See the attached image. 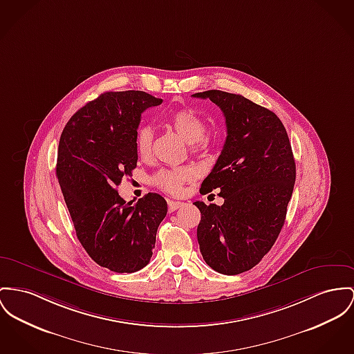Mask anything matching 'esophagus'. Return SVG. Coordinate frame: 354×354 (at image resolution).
Wrapping results in <instances>:
<instances>
[{"label": "esophagus", "instance_id": "34e87169", "mask_svg": "<svg viewBox=\"0 0 354 354\" xmlns=\"http://www.w3.org/2000/svg\"><path fill=\"white\" fill-rule=\"evenodd\" d=\"M167 205H169V212H174V211H177L178 208H181V207L184 205V203L169 200V201H167Z\"/></svg>", "mask_w": 354, "mask_h": 354}]
</instances>
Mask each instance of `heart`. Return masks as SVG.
Returning <instances> with one entry per match:
<instances>
[{
	"label": "heart",
	"instance_id": "obj_1",
	"mask_svg": "<svg viewBox=\"0 0 354 354\" xmlns=\"http://www.w3.org/2000/svg\"><path fill=\"white\" fill-rule=\"evenodd\" d=\"M171 127L192 145L193 150L207 147L208 142L204 138L207 134V123L194 111L181 109L169 115ZM154 140V129L150 124H142L136 133V149L141 158H149ZM193 177V171L188 167L162 169L154 176V184L170 194H180L183 185Z\"/></svg>",
	"mask_w": 354,
	"mask_h": 354
}]
</instances>
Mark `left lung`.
<instances>
[{
  "instance_id": "1",
  "label": "left lung",
  "mask_w": 354,
  "mask_h": 354,
  "mask_svg": "<svg viewBox=\"0 0 354 354\" xmlns=\"http://www.w3.org/2000/svg\"><path fill=\"white\" fill-rule=\"evenodd\" d=\"M225 117L227 140L200 193L218 189L223 205L193 203L201 212L200 252L214 271L236 275L255 267L281 234L295 184V161L281 119L243 95L209 90Z\"/></svg>"
}]
</instances>
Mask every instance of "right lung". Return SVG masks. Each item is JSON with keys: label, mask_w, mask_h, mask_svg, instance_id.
<instances>
[{"label": "right lung", "mask_w": 354, "mask_h": 354, "mask_svg": "<svg viewBox=\"0 0 354 354\" xmlns=\"http://www.w3.org/2000/svg\"><path fill=\"white\" fill-rule=\"evenodd\" d=\"M161 103L143 91L99 95L72 115L59 142L56 176L76 236L95 263L114 272H136L150 261L167 212L157 193L134 204L117 190L137 166L142 113Z\"/></svg>", "instance_id": "add662e5"}]
</instances>
